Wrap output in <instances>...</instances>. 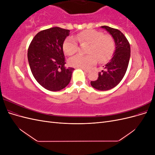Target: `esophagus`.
<instances>
[{"instance_id":"34e87169","label":"esophagus","mask_w":155,"mask_h":155,"mask_svg":"<svg viewBox=\"0 0 155 155\" xmlns=\"http://www.w3.org/2000/svg\"><path fill=\"white\" fill-rule=\"evenodd\" d=\"M82 69H83L85 72H88V69H86V68H82Z\"/></svg>"}]
</instances>
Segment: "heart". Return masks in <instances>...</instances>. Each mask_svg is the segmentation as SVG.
I'll list each match as a JSON object with an SVG mask.
<instances>
[{"mask_svg":"<svg viewBox=\"0 0 155 155\" xmlns=\"http://www.w3.org/2000/svg\"><path fill=\"white\" fill-rule=\"evenodd\" d=\"M79 43L89 44L86 50L87 55H77L70 58L68 63L70 66L88 68L98 61L103 63L109 60L115 48L113 38L109 35H104L101 31L87 30L78 33L75 35V39L69 37L63 43V50L68 55H72L78 51Z\"/></svg>","mask_w":155,"mask_h":155,"instance_id":"1","label":"heart"}]
</instances>
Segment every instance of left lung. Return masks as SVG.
<instances>
[{"label":"left lung","mask_w":155,"mask_h":155,"mask_svg":"<svg viewBox=\"0 0 155 155\" xmlns=\"http://www.w3.org/2000/svg\"><path fill=\"white\" fill-rule=\"evenodd\" d=\"M113 37L116 49L112 59L103 67L96 81H91L92 87L99 91H108L115 87L125 76L130 56L128 40L118 29L107 26H101Z\"/></svg>","instance_id":"1"}]
</instances>
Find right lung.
<instances>
[{
  "instance_id": "1",
  "label": "right lung",
  "mask_w": 155,
  "mask_h": 155,
  "mask_svg": "<svg viewBox=\"0 0 155 155\" xmlns=\"http://www.w3.org/2000/svg\"><path fill=\"white\" fill-rule=\"evenodd\" d=\"M69 30L54 27L42 30L32 39L28 59L33 76L40 85L50 91H59L70 81L74 68H66L63 50Z\"/></svg>"
}]
</instances>
